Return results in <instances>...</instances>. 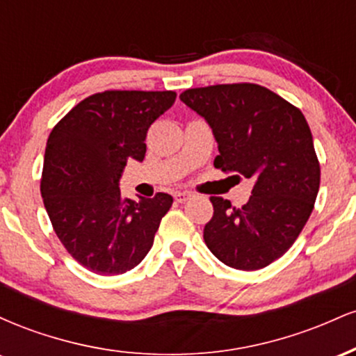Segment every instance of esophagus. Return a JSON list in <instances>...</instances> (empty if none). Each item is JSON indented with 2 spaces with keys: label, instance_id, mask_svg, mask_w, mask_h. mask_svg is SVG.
Instances as JSON below:
<instances>
[{
  "label": "esophagus",
  "instance_id": "esophagus-1",
  "mask_svg": "<svg viewBox=\"0 0 356 356\" xmlns=\"http://www.w3.org/2000/svg\"><path fill=\"white\" fill-rule=\"evenodd\" d=\"M175 201L177 202H186V201H189V199L192 197V192H189V191H184V192H175Z\"/></svg>",
  "mask_w": 356,
  "mask_h": 356
}]
</instances>
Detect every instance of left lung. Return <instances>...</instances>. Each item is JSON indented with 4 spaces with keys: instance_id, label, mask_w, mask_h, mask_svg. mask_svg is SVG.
Instances as JSON below:
<instances>
[{
    "instance_id": "left-lung-1",
    "label": "left lung",
    "mask_w": 356,
    "mask_h": 356,
    "mask_svg": "<svg viewBox=\"0 0 356 356\" xmlns=\"http://www.w3.org/2000/svg\"><path fill=\"white\" fill-rule=\"evenodd\" d=\"M181 100L212 129L219 149L216 169L254 182L243 207L211 197L207 248L234 269L266 268L298 239L320 189L308 122L300 108L256 83L189 88Z\"/></svg>"
}]
</instances>
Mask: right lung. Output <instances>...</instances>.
I'll use <instances>...</instances> for the list:
<instances>
[{"mask_svg":"<svg viewBox=\"0 0 356 356\" xmlns=\"http://www.w3.org/2000/svg\"><path fill=\"white\" fill-rule=\"evenodd\" d=\"M175 92L107 90L75 105L53 127L44 150L42 195L65 249L88 271L115 276L147 256L172 195L136 202L118 189L127 161L145 157L149 127Z\"/></svg>","mask_w":356,"mask_h":356,"instance_id":"obj_1","label":"right lung"}]
</instances>
